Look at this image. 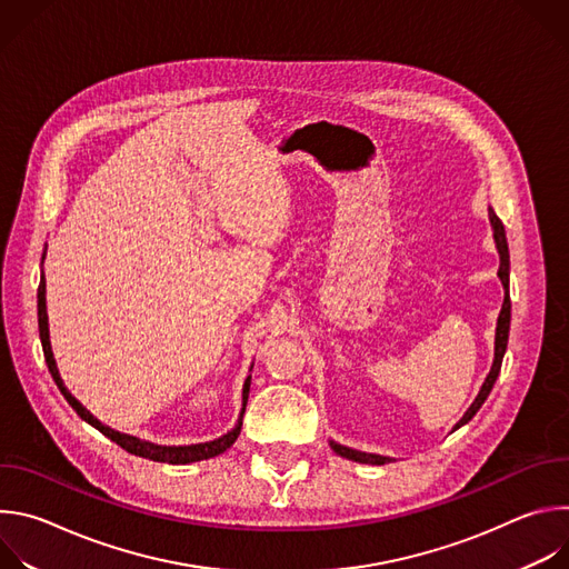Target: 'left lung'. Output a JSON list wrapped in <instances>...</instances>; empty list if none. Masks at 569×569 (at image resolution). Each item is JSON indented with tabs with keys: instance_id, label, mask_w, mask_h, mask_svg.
<instances>
[{
	"instance_id": "1",
	"label": "left lung",
	"mask_w": 569,
	"mask_h": 569,
	"mask_svg": "<svg viewBox=\"0 0 569 569\" xmlns=\"http://www.w3.org/2000/svg\"><path fill=\"white\" fill-rule=\"evenodd\" d=\"M489 220H491V227H493V238H496V248H498V254H500V270H498V277L505 286V303H502V310H500V317H498V329H496V356H493V365H491V371L489 376H486L479 393L475 396V400L470 402V408L466 410V415L455 423L452 432L459 430L461 426H466L475 415L477 410L483 405V400L489 398L498 376H500V369H502V358L507 353V342H509V327H511V297H509V246H507V233H505V224L502 220L496 216L493 209H489ZM331 450L338 452L340 457H347L351 461H358V463H371V466H382L387 461H391V457H382V455H373V452H362V450H353V448H347L338 441H329Z\"/></svg>"
}]
</instances>
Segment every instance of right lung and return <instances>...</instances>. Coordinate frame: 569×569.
<instances>
[{"mask_svg": "<svg viewBox=\"0 0 569 569\" xmlns=\"http://www.w3.org/2000/svg\"><path fill=\"white\" fill-rule=\"evenodd\" d=\"M47 257V248H44V254H42V261ZM38 331H40V342H42V351H44V360H47V367H49V373L53 378V382L58 385L60 393L67 398V402L73 408V412L83 419L86 423H90L92 428H97L101 435H106L110 441H114L117 446H121L123 450H128L130 455H137V457H143V459H150V461H161V463H176V466H182V463H193V461H202V459H211V457H218L222 455L227 448L233 446V441L238 439L240 435V426H242V415H246V405H248V396H250V382H252V376L246 378V382H242V408H240V415H238V421L236 426L213 439V441H204V443H191V446H161V443H152V441H146V439H139V437H132V435H123V432H117L112 430L110 426L101 423L83 402H78L71 391L64 387L60 373H58V365H56V358H53V351H51V340H49V317H47V281H44V272L40 274V286H38ZM252 371V369H250Z\"/></svg>", "mask_w": 569, "mask_h": 569, "instance_id": "right-lung-1", "label": "right lung"}]
</instances>
